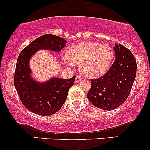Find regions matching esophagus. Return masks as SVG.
Returning <instances> with one entry per match:
<instances>
[{"label": "esophagus", "instance_id": "34e87169", "mask_svg": "<svg viewBox=\"0 0 150 150\" xmlns=\"http://www.w3.org/2000/svg\"><path fill=\"white\" fill-rule=\"evenodd\" d=\"M82 81V78H81V76H76V78H75V83H78L79 82H81V81Z\"/></svg>", "mask_w": 150, "mask_h": 150}]
</instances>
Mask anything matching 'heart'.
Returning a JSON list of instances; mask_svg holds the SVG:
<instances>
[{
    "instance_id": "heart-1",
    "label": "heart",
    "mask_w": 150,
    "mask_h": 150,
    "mask_svg": "<svg viewBox=\"0 0 150 150\" xmlns=\"http://www.w3.org/2000/svg\"><path fill=\"white\" fill-rule=\"evenodd\" d=\"M114 58V51L107 44L95 42H83L68 50L64 60L68 64H79L81 72L89 78H97L104 75Z\"/></svg>"
}]
</instances>
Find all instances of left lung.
Returning a JSON list of instances; mask_svg holds the SVG:
<instances>
[{
  "label": "left lung",
  "instance_id": "1",
  "mask_svg": "<svg viewBox=\"0 0 150 150\" xmlns=\"http://www.w3.org/2000/svg\"><path fill=\"white\" fill-rule=\"evenodd\" d=\"M115 60L104 76L91 80L87 98L95 107L112 110L126 100L137 75V62L129 49L115 44Z\"/></svg>",
  "mask_w": 150,
  "mask_h": 150
}]
</instances>
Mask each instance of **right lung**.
I'll list each match as a JSON object with an SVG mask.
<instances>
[{"mask_svg": "<svg viewBox=\"0 0 150 150\" xmlns=\"http://www.w3.org/2000/svg\"><path fill=\"white\" fill-rule=\"evenodd\" d=\"M66 40L46 34L33 40L19 54L14 74V86L23 105L33 113L43 116L54 114L61 109L74 85L75 76L69 79L52 77L44 82L33 77L30 66L32 57L39 50L59 52L66 46Z\"/></svg>", "mask_w": 150, "mask_h": 150, "instance_id": "obj_1", "label": "right lung"}]
</instances>
